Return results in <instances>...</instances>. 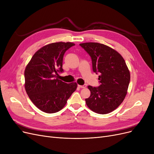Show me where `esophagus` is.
I'll use <instances>...</instances> for the list:
<instances>
[{
  "label": "esophagus",
  "mask_w": 154,
  "mask_h": 154,
  "mask_svg": "<svg viewBox=\"0 0 154 154\" xmlns=\"http://www.w3.org/2000/svg\"><path fill=\"white\" fill-rule=\"evenodd\" d=\"M79 87L80 88H85L86 87H87V85H85V84H84V85H78Z\"/></svg>",
  "instance_id": "34e87169"
}]
</instances>
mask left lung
I'll return each mask as SVG.
<instances>
[{
  "label": "left lung",
  "mask_w": 154,
  "mask_h": 154,
  "mask_svg": "<svg viewBox=\"0 0 154 154\" xmlns=\"http://www.w3.org/2000/svg\"><path fill=\"white\" fill-rule=\"evenodd\" d=\"M80 45L91 57L93 71L100 74V86H88L91 96L85 99L86 104L96 113H110L127 95L130 80L127 64L122 55L104 44L87 42Z\"/></svg>",
  "instance_id": "obj_1"
}]
</instances>
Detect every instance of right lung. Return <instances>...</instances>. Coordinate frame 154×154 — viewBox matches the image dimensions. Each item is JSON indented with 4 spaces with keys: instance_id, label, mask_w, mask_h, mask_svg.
I'll use <instances>...</instances> for the list:
<instances>
[{
    "instance_id": "1",
    "label": "right lung",
    "mask_w": 154,
    "mask_h": 154,
    "mask_svg": "<svg viewBox=\"0 0 154 154\" xmlns=\"http://www.w3.org/2000/svg\"><path fill=\"white\" fill-rule=\"evenodd\" d=\"M74 44L56 42L37 51L24 72L25 89L34 105L46 113H55L66 105L77 88L76 83H66L58 79L63 72V55Z\"/></svg>"
}]
</instances>
